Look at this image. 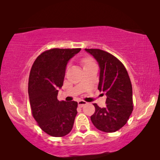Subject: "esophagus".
<instances>
[{"mask_svg": "<svg viewBox=\"0 0 160 160\" xmlns=\"http://www.w3.org/2000/svg\"><path fill=\"white\" fill-rule=\"evenodd\" d=\"M78 106L80 107H82L87 104V102L85 101H84V100H80V101L78 102Z\"/></svg>", "mask_w": 160, "mask_h": 160, "instance_id": "esophagus-1", "label": "esophagus"}]
</instances>
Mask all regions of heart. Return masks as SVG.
Instances as JSON below:
<instances>
[{
    "label": "heart",
    "instance_id": "heart-1",
    "mask_svg": "<svg viewBox=\"0 0 160 160\" xmlns=\"http://www.w3.org/2000/svg\"><path fill=\"white\" fill-rule=\"evenodd\" d=\"M82 63V65H83L84 67L94 64V63L92 61V59L90 58H86L85 59H83Z\"/></svg>",
    "mask_w": 160,
    "mask_h": 160
}]
</instances>
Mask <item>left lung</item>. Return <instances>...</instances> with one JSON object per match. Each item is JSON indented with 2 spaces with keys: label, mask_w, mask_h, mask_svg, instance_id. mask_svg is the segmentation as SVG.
Segmentation results:
<instances>
[{
  "label": "left lung",
  "mask_w": 160,
  "mask_h": 160,
  "mask_svg": "<svg viewBox=\"0 0 160 160\" xmlns=\"http://www.w3.org/2000/svg\"><path fill=\"white\" fill-rule=\"evenodd\" d=\"M98 63V90L106 92V107L93 104L95 112L91 121L96 128L106 132H115L125 125L133 109L131 80L123 63L107 51L85 48Z\"/></svg>",
  "instance_id": "obj_1"
}]
</instances>
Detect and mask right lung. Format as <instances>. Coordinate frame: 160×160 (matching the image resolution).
Here are the masks:
<instances>
[{"label": "right lung", "mask_w": 160, "mask_h": 160, "mask_svg": "<svg viewBox=\"0 0 160 160\" xmlns=\"http://www.w3.org/2000/svg\"><path fill=\"white\" fill-rule=\"evenodd\" d=\"M81 48H52L38 56L29 78L28 93L33 117L38 125L53 137L71 131L77 115L78 102L58 101L67 64Z\"/></svg>", "instance_id": "obj_1"}]
</instances>
